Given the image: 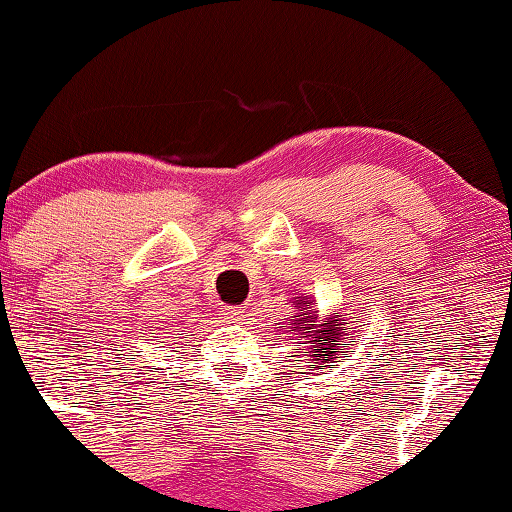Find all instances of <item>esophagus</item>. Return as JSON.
Here are the masks:
<instances>
[{"instance_id": "1", "label": "esophagus", "mask_w": 512, "mask_h": 512, "mask_svg": "<svg viewBox=\"0 0 512 512\" xmlns=\"http://www.w3.org/2000/svg\"><path fill=\"white\" fill-rule=\"evenodd\" d=\"M230 317L236 319V322H241V319H243V310H241V308H232V310H230Z\"/></svg>"}]
</instances>
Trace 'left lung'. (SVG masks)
<instances>
[{
	"label": "left lung",
	"mask_w": 512,
	"mask_h": 512,
	"mask_svg": "<svg viewBox=\"0 0 512 512\" xmlns=\"http://www.w3.org/2000/svg\"><path fill=\"white\" fill-rule=\"evenodd\" d=\"M294 308L299 312L294 315L292 331L294 335L303 338L299 345H305L303 356H308L310 361L317 363L319 370L326 368V363H335L342 358V352H338V345L349 338H354L352 333L347 331V319L333 312V315L326 317V322H319L315 312L303 308V299L299 296V303H294Z\"/></svg>",
	"instance_id": "obj_1"
}]
</instances>
